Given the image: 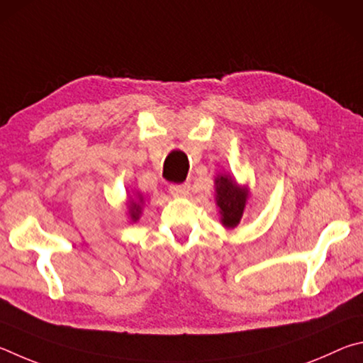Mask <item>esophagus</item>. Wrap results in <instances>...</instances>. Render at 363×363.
Wrapping results in <instances>:
<instances>
[{
  "instance_id": "34e87169",
  "label": "esophagus",
  "mask_w": 363,
  "mask_h": 363,
  "mask_svg": "<svg viewBox=\"0 0 363 363\" xmlns=\"http://www.w3.org/2000/svg\"><path fill=\"white\" fill-rule=\"evenodd\" d=\"M169 191L172 196H186L189 193L188 183H182V185H170Z\"/></svg>"
}]
</instances>
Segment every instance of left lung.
<instances>
[{"mask_svg":"<svg viewBox=\"0 0 363 363\" xmlns=\"http://www.w3.org/2000/svg\"><path fill=\"white\" fill-rule=\"evenodd\" d=\"M249 198V189L239 186L231 175H218L215 178V201L220 207L221 223L225 228H236L242 218Z\"/></svg>","mask_w":363,"mask_h":363,"instance_id":"obj_1","label":"left lung"}]
</instances>
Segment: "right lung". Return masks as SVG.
Wrapping results in <instances>:
<instances>
[{
  "instance_id": "add662e5",
  "label": "right lung",
  "mask_w": 363,
  "mask_h": 363,
  "mask_svg": "<svg viewBox=\"0 0 363 363\" xmlns=\"http://www.w3.org/2000/svg\"><path fill=\"white\" fill-rule=\"evenodd\" d=\"M142 196L138 194V199L129 201V217L132 221H137L140 218V213H142Z\"/></svg>"
}]
</instances>
